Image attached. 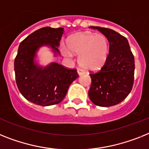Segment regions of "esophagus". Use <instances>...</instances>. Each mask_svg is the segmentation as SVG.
Segmentation results:
<instances>
[{"label":"esophagus","instance_id":"esophagus-1","mask_svg":"<svg viewBox=\"0 0 149 149\" xmlns=\"http://www.w3.org/2000/svg\"><path fill=\"white\" fill-rule=\"evenodd\" d=\"M84 73V72L83 70H81V69L77 70V74H78L79 75H81V74H83Z\"/></svg>","mask_w":149,"mask_h":149}]
</instances>
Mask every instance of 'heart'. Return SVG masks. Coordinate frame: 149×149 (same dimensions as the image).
Masks as SVG:
<instances>
[{"mask_svg":"<svg viewBox=\"0 0 149 149\" xmlns=\"http://www.w3.org/2000/svg\"><path fill=\"white\" fill-rule=\"evenodd\" d=\"M69 49L79 55L78 62L84 69L94 71L105 64L109 55V42L104 35L92 33H81L70 39ZM64 52L68 57H72V53L64 48Z\"/></svg>","mask_w":149,"mask_h":149,"instance_id":"b5f03b06","label":"heart"}]
</instances>
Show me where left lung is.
<instances>
[{"instance_id":"8db88e82","label":"left lung","mask_w":149,"mask_h":149,"mask_svg":"<svg viewBox=\"0 0 149 149\" xmlns=\"http://www.w3.org/2000/svg\"><path fill=\"white\" fill-rule=\"evenodd\" d=\"M99 30L110 42L109 55L104 66L90 74L91 85L88 95L93 104L111 107L120 104L132 91L135 59L128 40L111 29L91 26Z\"/></svg>"}]
</instances>
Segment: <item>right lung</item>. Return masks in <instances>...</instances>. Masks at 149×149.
Returning <instances> with one entry per match:
<instances>
[{"instance_id": "right-lung-1", "label": "right lung", "mask_w": 149, "mask_h": 149, "mask_svg": "<svg viewBox=\"0 0 149 149\" xmlns=\"http://www.w3.org/2000/svg\"><path fill=\"white\" fill-rule=\"evenodd\" d=\"M63 28H41L20 42L14 60L17 88L26 99L37 105L59 104L65 98L70 84L78 77L75 68L70 69L58 63L42 68L34 61L42 45H49L55 54H59Z\"/></svg>"}]
</instances>
